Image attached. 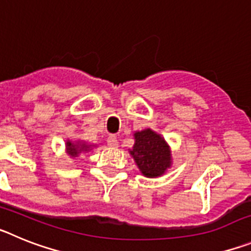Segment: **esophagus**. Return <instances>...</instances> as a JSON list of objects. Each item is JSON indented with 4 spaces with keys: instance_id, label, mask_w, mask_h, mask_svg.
<instances>
[{
    "instance_id": "34e87169",
    "label": "esophagus",
    "mask_w": 251,
    "mask_h": 251,
    "mask_svg": "<svg viewBox=\"0 0 251 251\" xmlns=\"http://www.w3.org/2000/svg\"><path fill=\"white\" fill-rule=\"evenodd\" d=\"M106 143H108V146H109V147H113V148H115V147H118V145H119V142H118V139H117V137L115 136H109L108 137V139H106Z\"/></svg>"
}]
</instances>
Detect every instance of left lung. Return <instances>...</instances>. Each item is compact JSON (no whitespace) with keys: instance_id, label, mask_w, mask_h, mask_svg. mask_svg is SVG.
Segmentation results:
<instances>
[{"instance_id":"8db88e82","label":"left lung","mask_w":251,"mask_h":251,"mask_svg":"<svg viewBox=\"0 0 251 251\" xmlns=\"http://www.w3.org/2000/svg\"><path fill=\"white\" fill-rule=\"evenodd\" d=\"M136 143L130 154L141 172L147 177L165 174L171 166V153L165 139L151 129L134 133Z\"/></svg>"}]
</instances>
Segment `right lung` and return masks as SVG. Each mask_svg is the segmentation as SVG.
Instances as JSON below:
<instances>
[{
    "label": "right lung",
    "mask_w": 251,
    "mask_h": 251,
    "mask_svg": "<svg viewBox=\"0 0 251 251\" xmlns=\"http://www.w3.org/2000/svg\"><path fill=\"white\" fill-rule=\"evenodd\" d=\"M68 145V151H69V154L72 157H76L77 154H79V152H81V151H86L88 148H89V146H85V145H73L72 142H68L66 143Z\"/></svg>",
    "instance_id": "add662e5"
}]
</instances>
